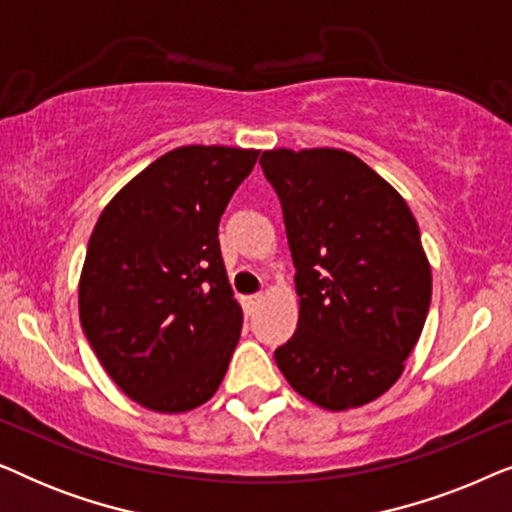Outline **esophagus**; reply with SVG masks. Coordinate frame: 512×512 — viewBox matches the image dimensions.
Returning <instances> with one entry per match:
<instances>
[{
  "instance_id": "esophagus-1",
  "label": "esophagus",
  "mask_w": 512,
  "mask_h": 512,
  "mask_svg": "<svg viewBox=\"0 0 512 512\" xmlns=\"http://www.w3.org/2000/svg\"><path fill=\"white\" fill-rule=\"evenodd\" d=\"M258 305H261V296H247V298H244V310H247V314H254L258 310Z\"/></svg>"
}]
</instances>
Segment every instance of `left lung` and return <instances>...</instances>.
<instances>
[{"instance_id": "obj_1", "label": "left lung", "mask_w": 512, "mask_h": 512, "mask_svg": "<svg viewBox=\"0 0 512 512\" xmlns=\"http://www.w3.org/2000/svg\"><path fill=\"white\" fill-rule=\"evenodd\" d=\"M296 265L298 328L275 352L293 391L324 410L394 387L431 305V263L403 195L342 149L263 151Z\"/></svg>"}]
</instances>
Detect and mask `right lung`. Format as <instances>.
<instances>
[{
	"label": "right lung",
	"mask_w": 512,
	"mask_h": 512,
	"mask_svg": "<svg viewBox=\"0 0 512 512\" xmlns=\"http://www.w3.org/2000/svg\"><path fill=\"white\" fill-rule=\"evenodd\" d=\"M256 149L179 146L102 209L79 277V317L118 389L163 415L216 394L242 331L219 221Z\"/></svg>",
	"instance_id": "right-lung-1"
}]
</instances>
